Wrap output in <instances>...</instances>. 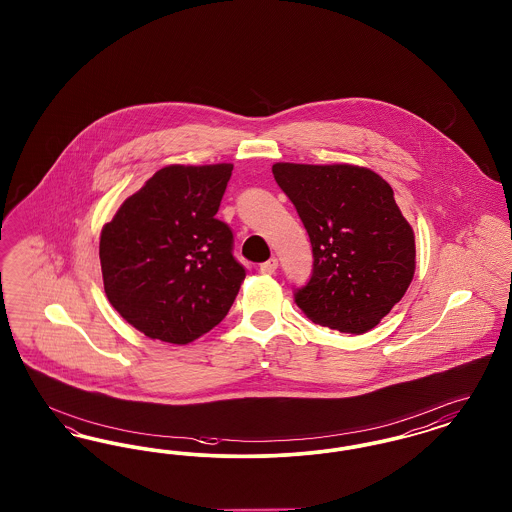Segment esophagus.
Segmentation results:
<instances>
[{
  "label": "esophagus",
  "instance_id": "esophagus-1",
  "mask_svg": "<svg viewBox=\"0 0 512 512\" xmlns=\"http://www.w3.org/2000/svg\"><path fill=\"white\" fill-rule=\"evenodd\" d=\"M276 268H278V259H276V257H270L267 263H263V265H261V272H265V274H274V272H276Z\"/></svg>",
  "mask_w": 512,
  "mask_h": 512
}]
</instances>
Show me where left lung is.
I'll return each instance as SVG.
<instances>
[{
  "mask_svg": "<svg viewBox=\"0 0 512 512\" xmlns=\"http://www.w3.org/2000/svg\"><path fill=\"white\" fill-rule=\"evenodd\" d=\"M272 174L313 245V274L295 292L297 307L345 334L372 330L401 301L416 267L413 228L390 184L347 163H276Z\"/></svg>",
  "mask_w": 512,
  "mask_h": 512,
  "instance_id": "obj_1",
  "label": "left lung"
}]
</instances>
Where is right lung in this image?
I'll return each mask as SVG.
<instances>
[{"mask_svg": "<svg viewBox=\"0 0 512 512\" xmlns=\"http://www.w3.org/2000/svg\"><path fill=\"white\" fill-rule=\"evenodd\" d=\"M234 165H169L124 199L101 230L109 303L151 340L186 345L228 315L245 268L215 219Z\"/></svg>", "mask_w": 512, "mask_h": 512, "instance_id": "obj_1", "label": "right lung"}]
</instances>
